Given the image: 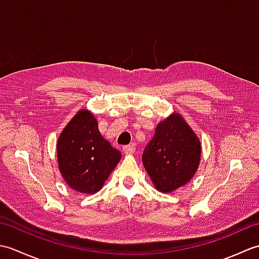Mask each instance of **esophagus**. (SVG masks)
Returning <instances> with one entry per match:
<instances>
[{
    "label": "esophagus",
    "instance_id": "obj_1",
    "mask_svg": "<svg viewBox=\"0 0 259 259\" xmlns=\"http://www.w3.org/2000/svg\"><path fill=\"white\" fill-rule=\"evenodd\" d=\"M122 151L124 155H131V153H134L136 151V148L134 146H124L122 148Z\"/></svg>",
    "mask_w": 259,
    "mask_h": 259
}]
</instances>
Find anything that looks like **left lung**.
I'll list each match as a JSON object with an SVG mask.
<instances>
[{
  "instance_id": "obj_1",
  "label": "left lung",
  "mask_w": 259,
  "mask_h": 259,
  "mask_svg": "<svg viewBox=\"0 0 259 259\" xmlns=\"http://www.w3.org/2000/svg\"><path fill=\"white\" fill-rule=\"evenodd\" d=\"M200 158L199 138L184 115L174 112L157 124L142 162L155 188L170 194L192 179Z\"/></svg>"
}]
</instances>
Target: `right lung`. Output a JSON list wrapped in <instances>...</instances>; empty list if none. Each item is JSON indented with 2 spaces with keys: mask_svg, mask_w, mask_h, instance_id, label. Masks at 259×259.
<instances>
[{
  "mask_svg": "<svg viewBox=\"0 0 259 259\" xmlns=\"http://www.w3.org/2000/svg\"><path fill=\"white\" fill-rule=\"evenodd\" d=\"M57 156L60 174L70 188L91 195L102 188L121 152L103 138L90 110L81 109L60 134Z\"/></svg>",
  "mask_w": 259,
  "mask_h": 259,
  "instance_id": "obj_1",
  "label": "right lung"
}]
</instances>
